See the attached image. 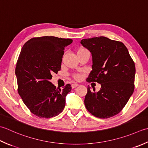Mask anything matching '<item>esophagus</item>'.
<instances>
[{
  "label": "esophagus",
  "instance_id": "obj_1",
  "mask_svg": "<svg viewBox=\"0 0 148 148\" xmlns=\"http://www.w3.org/2000/svg\"><path fill=\"white\" fill-rule=\"evenodd\" d=\"M77 86H79V85H78V84H76V83H73V84H72V85H71V86H72V88H76V87H77Z\"/></svg>",
  "mask_w": 148,
  "mask_h": 148
}]
</instances>
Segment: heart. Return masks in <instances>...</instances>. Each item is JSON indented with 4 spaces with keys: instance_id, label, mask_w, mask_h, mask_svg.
<instances>
[{
    "instance_id": "1",
    "label": "heart",
    "mask_w": 148,
    "mask_h": 148,
    "mask_svg": "<svg viewBox=\"0 0 148 148\" xmlns=\"http://www.w3.org/2000/svg\"><path fill=\"white\" fill-rule=\"evenodd\" d=\"M84 49H85L81 48V49H79V50L77 51V52H78V51H82V50H84ZM73 77H74V79L75 80H76V81H79V80H80L81 79H82V76H81L80 74H74V76H73Z\"/></svg>"
}]
</instances>
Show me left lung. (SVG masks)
Wrapping results in <instances>:
<instances>
[{
    "mask_svg": "<svg viewBox=\"0 0 148 148\" xmlns=\"http://www.w3.org/2000/svg\"><path fill=\"white\" fill-rule=\"evenodd\" d=\"M81 43L92 56V71L86 82L101 85L97 92H92L88 86L84 100L86 108L98 118L114 116L122 110L134 93V60L121 42L98 36L83 39Z\"/></svg>",
    "mask_w": 148,
    "mask_h": 148,
    "instance_id": "8db88e82",
    "label": "left lung"
}]
</instances>
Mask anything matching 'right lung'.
<instances>
[{
    "label": "right lung",
    "mask_w": 148,
    "mask_h": 148,
    "mask_svg": "<svg viewBox=\"0 0 148 148\" xmlns=\"http://www.w3.org/2000/svg\"><path fill=\"white\" fill-rule=\"evenodd\" d=\"M72 42L45 36L33 38L22 47L15 69L18 92L31 112L40 118L55 117L64 109L71 85L60 89L49 80L60 70L64 49Z\"/></svg>",
    "instance_id": "1"
}]
</instances>
